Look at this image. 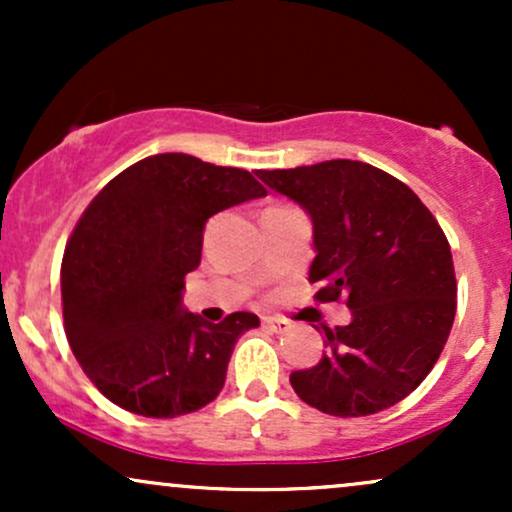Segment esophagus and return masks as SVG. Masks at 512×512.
<instances>
[{
	"label": "esophagus",
	"mask_w": 512,
	"mask_h": 512,
	"mask_svg": "<svg viewBox=\"0 0 512 512\" xmlns=\"http://www.w3.org/2000/svg\"><path fill=\"white\" fill-rule=\"evenodd\" d=\"M262 325L267 327V330L276 332V334L289 332V330H291V325H289V322L284 320V317H262Z\"/></svg>",
	"instance_id": "34e87169"
}]
</instances>
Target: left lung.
<instances>
[{
    "instance_id": "obj_1",
    "label": "left lung",
    "mask_w": 512,
    "mask_h": 512,
    "mask_svg": "<svg viewBox=\"0 0 512 512\" xmlns=\"http://www.w3.org/2000/svg\"><path fill=\"white\" fill-rule=\"evenodd\" d=\"M313 221L308 281L317 301L346 298L351 322L325 330V354L291 385L332 416L383 411L421 385L455 320L448 238L419 197L385 170L337 158L257 170Z\"/></svg>"
}]
</instances>
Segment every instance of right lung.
Returning <instances> with one entry per match:
<instances>
[{
    "label": "right lung",
    "instance_id": "obj_1",
    "mask_svg": "<svg viewBox=\"0 0 512 512\" xmlns=\"http://www.w3.org/2000/svg\"><path fill=\"white\" fill-rule=\"evenodd\" d=\"M264 195L243 168L156 154L93 197L64 250L62 313L76 361L110 402L173 419L219 395L233 346L260 317L211 325L187 313L185 274L202 260L204 223Z\"/></svg>",
    "mask_w": 512,
    "mask_h": 512
}]
</instances>
